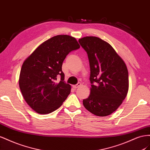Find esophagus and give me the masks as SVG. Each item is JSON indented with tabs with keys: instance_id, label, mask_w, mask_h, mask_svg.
<instances>
[{
	"instance_id": "34e87169",
	"label": "esophagus",
	"mask_w": 150,
	"mask_h": 150,
	"mask_svg": "<svg viewBox=\"0 0 150 150\" xmlns=\"http://www.w3.org/2000/svg\"><path fill=\"white\" fill-rule=\"evenodd\" d=\"M80 85H81V83L79 82V83H78L76 85H74V86H73V87H74V88H79V87H80Z\"/></svg>"
}]
</instances>
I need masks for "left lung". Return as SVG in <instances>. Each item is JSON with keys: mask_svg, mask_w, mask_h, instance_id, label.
Wrapping results in <instances>:
<instances>
[{"mask_svg": "<svg viewBox=\"0 0 150 150\" xmlns=\"http://www.w3.org/2000/svg\"><path fill=\"white\" fill-rule=\"evenodd\" d=\"M79 42L88 55L92 84L91 93L83 104L93 114L107 116L117 110L127 96V67L111 45L100 38L86 36Z\"/></svg>", "mask_w": 150, "mask_h": 150, "instance_id": "1", "label": "left lung"}]
</instances>
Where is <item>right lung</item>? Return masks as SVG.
<instances>
[{
    "label": "right lung",
    "mask_w": 150,
    "mask_h": 150,
    "mask_svg": "<svg viewBox=\"0 0 150 150\" xmlns=\"http://www.w3.org/2000/svg\"><path fill=\"white\" fill-rule=\"evenodd\" d=\"M77 41L68 35H57L42 42L25 59L19 85L24 100L38 114L53 112L66 100L71 91L65 83L62 64L70 51L80 48ZM61 76L59 83L56 82Z\"/></svg>",
    "instance_id": "obj_1"
}]
</instances>
